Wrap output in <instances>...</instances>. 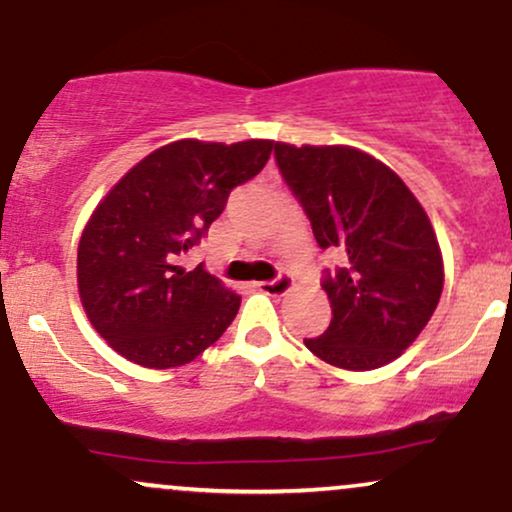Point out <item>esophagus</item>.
I'll list each match as a JSON object with an SVG mask.
<instances>
[{"mask_svg":"<svg viewBox=\"0 0 512 512\" xmlns=\"http://www.w3.org/2000/svg\"><path fill=\"white\" fill-rule=\"evenodd\" d=\"M257 289H260L262 293H267V296H286V293L293 289V276L279 274L272 281H260V284H257Z\"/></svg>","mask_w":512,"mask_h":512,"instance_id":"34e87169","label":"esophagus"}]
</instances>
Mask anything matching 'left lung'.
<instances>
[{
    "label": "left lung",
    "mask_w": 512,
    "mask_h": 512,
    "mask_svg": "<svg viewBox=\"0 0 512 512\" xmlns=\"http://www.w3.org/2000/svg\"><path fill=\"white\" fill-rule=\"evenodd\" d=\"M274 156L317 245L342 257L322 281L330 327L305 346L344 370L395 361L443 293V255L424 207L395 170L354 146L276 142Z\"/></svg>",
    "instance_id": "8db88e82"
}]
</instances>
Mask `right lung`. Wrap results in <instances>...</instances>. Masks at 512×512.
Returning a JSON list of instances; mask_svg holds the SVG:
<instances>
[{"instance_id": "obj_1", "label": "right lung", "mask_w": 512, "mask_h": 512, "mask_svg": "<svg viewBox=\"0 0 512 512\" xmlns=\"http://www.w3.org/2000/svg\"><path fill=\"white\" fill-rule=\"evenodd\" d=\"M272 139H180L129 168L86 221L76 252L93 330L144 368L195 361L238 315L240 296L185 255L221 216L233 187L269 161Z\"/></svg>"}]
</instances>
